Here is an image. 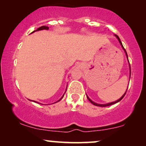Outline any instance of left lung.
Masks as SVG:
<instances>
[{
	"label": "left lung",
	"mask_w": 146,
	"mask_h": 146,
	"mask_svg": "<svg viewBox=\"0 0 146 146\" xmlns=\"http://www.w3.org/2000/svg\"><path fill=\"white\" fill-rule=\"evenodd\" d=\"M115 36L117 37V38L118 39V40H119V43H120V44L121 45V46H122V48H123V49L124 50V51H125V54H126V56H127V52H126V50H125V48H123V45H122V44H121V40H120V39H119V38L118 37V36H117L116 35H115ZM127 59H128V58H127ZM129 68H130V76H131V68H130V64H129ZM128 88V87H127ZM127 90H126V92H127ZM126 92H125V94H123L122 96H121L120 98H119V100H117V101H115V102H111V103H109V104H96V103H95V102H94L93 101H92L87 96V98H88V100L92 104H94V106H100V107H106V106H110V105H112V104H115V103H117V102H119L121 100V99L123 98V97H124V96L125 95V94H126Z\"/></svg>",
	"instance_id": "1"
}]
</instances>
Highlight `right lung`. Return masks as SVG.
Instances as JSON below:
<instances>
[{
    "label": "right lung",
    "instance_id": "right-lung-1",
    "mask_svg": "<svg viewBox=\"0 0 146 146\" xmlns=\"http://www.w3.org/2000/svg\"><path fill=\"white\" fill-rule=\"evenodd\" d=\"M48 29H49V28L48 27H46V26H42V27H39L38 29L36 30V31H41V30H48ZM34 32H35V31H33V33H34ZM64 94H65V93H64ZM64 95L62 96V97L58 101H57L56 102H59L60 100H61L62 99V98L64 97ZM31 101H32V100H31ZM33 102H35V101H33ZM36 103H38V102H36Z\"/></svg>",
    "mask_w": 146,
    "mask_h": 146
}]
</instances>
